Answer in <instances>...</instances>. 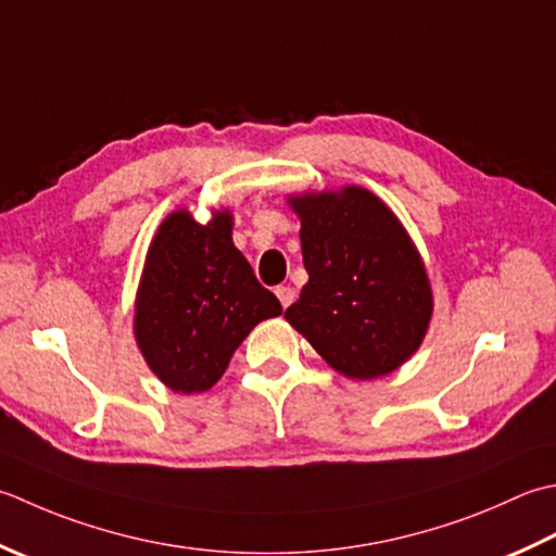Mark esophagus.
Masks as SVG:
<instances>
[{
    "label": "esophagus",
    "mask_w": 556,
    "mask_h": 556,
    "mask_svg": "<svg viewBox=\"0 0 556 556\" xmlns=\"http://www.w3.org/2000/svg\"><path fill=\"white\" fill-rule=\"evenodd\" d=\"M275 293H277V299H279V303H281V306H285V308H289L291 303H293V296H296V293H293L291 287H277Z\"/></svg>",
    "instance_id": "34e87169"
}]
</instances>
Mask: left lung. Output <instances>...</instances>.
I'll use <instances>...</instances> for the list:
<instances>
[{
    "label": "left lung",
    "mask_w": 556,
    "mask_h": 556,
    "mask_svg": "<svg viewBox=\"0 0 556 556\" xmlns=\"http://www.w3.org/2000/svg\"><path fill=\"white\" fill-rule=\"evenodd\" d=\"M301 253L308 285L285 318L334 371L371 380L417 352L431 320V289L397 216L364 188L301 194Z\"/></svg>",
    "instance_id": "8db88e82"
}]
</instances>
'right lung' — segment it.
Returning <instances> with one entry per match:
<instances>
[{"label":"right lung","mask_w":556,"mask_h":556,"mask_svg":"<svg viewBox=\"0 0 556 556\" xmlns=\"http://www.w3.org/2000/svg\"><path fill=\"white\" fill-rule=\"evenodd\" d=\"M231 226L226 210L206 226L180 210L149 248L135 334L151 371L176 393L210 390L248 332L281 313L233 245Z\"/></svg>","instance_id":"obj_1"}]
</instances>
